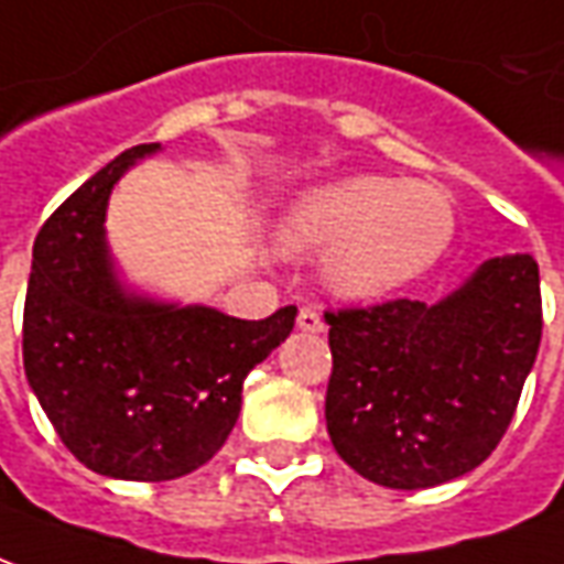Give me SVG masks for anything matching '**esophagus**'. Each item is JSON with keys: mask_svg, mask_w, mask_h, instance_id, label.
I'll use <instances>...</instances> for the list:
<instances>
[{"mask_svg": "<svg viewBox=\"0 0 564 564\" xmlns=\"http://www.w3.org/2000/svg\"><path fill=\"white\" fill-rule=\"evenodd\" d=\"M297 327L303 333H324L322 315L312 310V306H303V310H300V315H297Z\"/></svg>", "mask_w": 564, "mask_h": 564, "instance_id": "obj_1", "label": "esophagus"}]
</instances>
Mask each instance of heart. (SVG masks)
I'll use <instances>...</instances> for the list:
<instances>
[{
  "mask_svg": "<svg viewBox=\"0 0 564 564\" xmlns=\"http://www.w3.org/2000/svg\"><path fill=\"white\" fill-rule=\"evenodd\" d=\"M454 225L442 188L357 174L303 192L279 242L288 252L324 249V288L367 303L423 276L454 240Z\"/></svg>",
  "mask_w": 564,
  "mask_h": 564,
  "instance_id": "b5f03b06",
  "label": "heart"
}]
</instances>
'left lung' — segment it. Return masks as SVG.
Segmentation results:
<instances>
[{
    "instance_id": "left-lung-1",
    "label": "left lung",
    "mask_w": 564,
    "mask_h": 564,
    "mask_svg": "<svg viewBox=\"0 0 564 564\" xmlns=\"http://www.w3.org/2000/svg\"><path fill=\"white\" fill-rule=\"evenodd\" d=\"M327 433L357 475L390 490L463 478L496 451L541 345L532 254H496L435 303L324 315Z\"/></svg>"
}]
</instances>
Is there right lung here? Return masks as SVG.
<instances>
[{"label":"right lung","mask_w":564,"mask_h":564,"mask_svg":"<svg viewBox=\"0 0 564 564\" xmlns=\"http://www.w3.org/2000/svg\"><path fill=\"white\" fill-rule=\"evenodd\" d=\"M162 143L131 147L44 221L32 246L23 369L65 447L117 480H174L216 456L240 417L242 378L294 330L297 310L242 322L119 276L108 200Z\"/></svg>","instance_id":"right-lung-1"}]
</instances>
